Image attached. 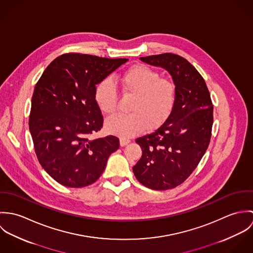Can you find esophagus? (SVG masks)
Masks as SVG:
<instances>
[{
	"instance_id": "34e87169",
	"label": "esophagus",
	"mask_w": 253,
	"mask_h": 253,
	"mask_svg": "<svg viewBox=\"0 0 253 253\" xmlns=\"http://www.w3.org/2000/svg\"><path fill=\"white\" fill-rule=\"evenodd\" d=\"M129 142H130V140L127 139V138H121L120 139V144H121V146H126V145L128 144Z\"/></svg>"
}]
</instances>
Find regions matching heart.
I'll return each mask as SVG.
<instances>
[{
    "label": "heart",
    "mask_w": 253,
    "mask_h": 253,
    "mask_svg": "<svg viewBox=\"0 0 253 253\" xmlns=\"http://www.w3.org/2000/svg\"><path fill=\"white\" fill-rule=\"evenodd\" d=\"M125 95L133 99L129 106L130 114L118 115L106 122L110 133L130 137L148 129L161 126L172 113L176 103L175 84L162 78L157 70L138 64L129 68L119 79ZM94 99L102 113L114 115L118 109V92L114 84L105 79L95 87Z\"/></svg>",
    "instance_id": "1"
}]
</instances>
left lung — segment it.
I'll return each instance as SVG.
<instances>
[{
    "label": "left lung",
    "instance_id": "left-lung-1",
    "mask_svg": "<svg viewBox=\"0 0 253 253\" xmlns=\"http://www.w3.org/2000/svg\"><path fill=\"white\" fill-rule=\"evenodd\" d=\"M140 59L170 73L176 103L160 127L135 139L142 156L132 169L145 187L169 190L186 180L205 155L211 138L213 105L204 78L184 57L166 52Z\"/></svg>",
    "mask_w": 253,
    "mask_h": 253
}]
</instances>
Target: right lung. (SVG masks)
Wrapping results in <instances>:
<instances>
[{"mask_svg": "<svg viewBox=\"0 0 253 253\" xmlns=\"http://www.w3.org/2000/svg\"><path fill=\"white\" fill-rule=\"evenodd\" d=\"M78 52L56 57L37 82L29 129L39 163L61 185L88 186L104 171L120 147L114 135L94 138L103 116L94 99L95 85L126 62Z\"/></svg>", "mask_w": 253, "mask_h": 253, "instance_id": "add662e5", "label": "right lung"}]
</instances>
